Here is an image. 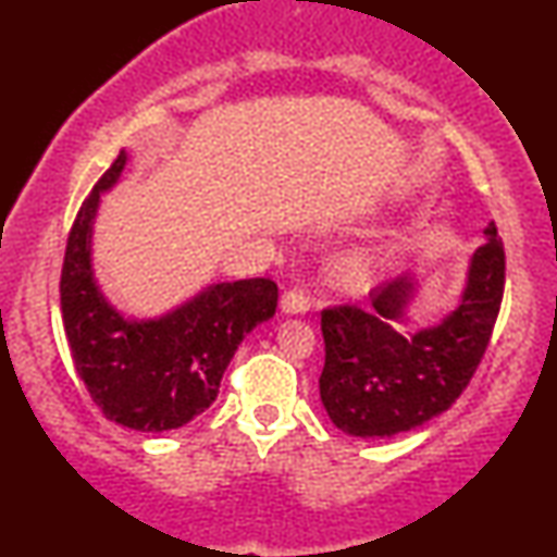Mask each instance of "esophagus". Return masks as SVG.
Instances as JSON below:
<instances>
[{
    "instance_id": "34e87169",
    "label": "esophagus",
    "mask_w": 557,
    "mask_h": 557,
    "mask_svg": "<svg viewBox=\"0 0 557 557\" xmlns=\"http://www.w3.org/2000/svg\"><path fill=\"white\" fill-rule=\"evenodd\" d=\"M278 307H281V311H284V314H307L311 301H309L307 294L296 292V288H294V292H286L284 296H281Z\"/></svg>"
}]
</instances>
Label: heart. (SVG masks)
Listing matches in <instances>:
<instances>
[{
  "instance_id": "b5f03b06",
  "label": "heart",
  "mask_w": 557,
  "mask_h": 557,
  "mask_svg": "<svg viewBox=\"0 0 557 557\" xmlns=\"http://www.w3.org/2000/svg\"><path fill=\"white\" fill-rule=\"evenodd\" d=\"M380 265H383V258H380L375 250H357V253L334 263L332 273L339 286L349 288V292H357V288L370 286L372 281L377 278Z\"/></svg>"
}]
</instances>
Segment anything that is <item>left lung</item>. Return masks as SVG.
Instances as JSON below:
<instances>
[{
	"mask_svg": "<svg viewBox=\"0 0 557 557\" xmlns=\"http://www.w3.org/2000/svg\"><path fill=\"white\" fill-rule=\"evenodd\" d=\"M484 235L459 304L438 324L413 334L400 330L418 294L413 273L372 288L368 309L322 311L326 355L319 395L339 431L360 438L413 431L463 393L490 345L505 294V248L494 220Z\"/></svg>",
	"mask_w": 557,
	"mask_h": 557,
	"instance_id": "obj_1",
	"label": "left lung"
}]
</instances>
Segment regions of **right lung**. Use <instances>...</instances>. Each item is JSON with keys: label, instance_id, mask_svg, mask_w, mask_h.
<instances>
[{"label": "right lung", "instance_id": "1", "mask_svg": "<svg viewBox=\"0 0 557 557\" xmlns=\"http://www.w3.org/2000/svg\"><path fill=\"white\" fill-rule=\"evenodd\" d=\"M121 151L67 235L60 307L75 370L109 421L162 433L180 429L218 398L220 380L248 332L276 314L271 278L210 284L162 317H124L106 299L94 271V223L101 195L116 185Z\"/></svg>", "mask_w": 557, "mask_h": 557}]
</instances>
